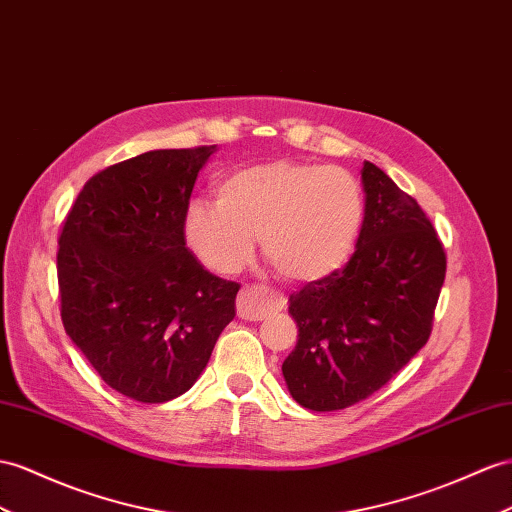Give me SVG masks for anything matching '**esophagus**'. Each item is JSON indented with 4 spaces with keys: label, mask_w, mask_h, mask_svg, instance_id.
<instances>
[{
    "label": "esophagus",
    "mask_w": 512,
    "mask_h": 512,
    "mask_svg": "<svg viewBox=\"0 0 512 512\" xmlns=\"http://www.w3.org/2000/svg\"><path fill=\"white\" fill-rule=\"evenodd\" d=\"M279 305V296L264 285H244L235 298V309L242 320H264L274 309H279Z\"/></svg>",
    "instance_id": "obj_1"
}]
</instances>
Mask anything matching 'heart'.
<instances>
[{
  "label": "heart",
  "mask_w": 512,
  "mask_h": 512,
  "mask_svg": "<svg viewBox=\"0 0 512 512\" xmlns=\"http://www.w3.org/2000/svg\"><path fill=\"white\" fill-rule=\"evenodd\" d=\"M363 222L365 194L355 175L279 160L235 170L218 183L216 203L192 201L183 233L214 272H240L261 238V251L279 274L311 283L346 264Z\"/></svg>",
  "instance_id": "1"
}]
</instances>
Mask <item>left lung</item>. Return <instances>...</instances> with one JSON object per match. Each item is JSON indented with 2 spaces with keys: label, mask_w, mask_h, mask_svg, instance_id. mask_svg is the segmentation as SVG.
<instances>
[{
  "label": "left lung",
  "mask_w": 512,
  "mask_h": 512,
  "mask_svg": "<svg viewBox=\"0 0 512 512\" xmlns=\"http://www.w3.org/2000/svg\"><path fill=\"white\" fill-rule=\"evenodd\" d=\"M361 179L357 251L290 296L298 342L283 376L311 411L346 409L387 385L426 346L445 279L443 244L424 209L372 162Z\"/></svg>",
  "instance_id": "obj_1"
}]
</instances>
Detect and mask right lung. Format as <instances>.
<instances>
[{
  "label": "right lung",
  "mask_w": 512,
  "mask_h": 512,
  "mask_svg": "<svg viewBox=\"0 0 512 512\" xmlns=\"http://www.w3.org/2000/svg\"><path fill=\"white\" fill-rule=\"evenodd\" d=\"M214 149L149 151L99 170L60 231L64 331L106 385L138 402L188 391L235 316L240 283L207 272L183 233Z\"/></svg>",
  "instance_id": "1"
}]
</instances>
